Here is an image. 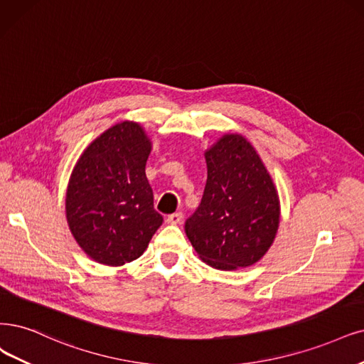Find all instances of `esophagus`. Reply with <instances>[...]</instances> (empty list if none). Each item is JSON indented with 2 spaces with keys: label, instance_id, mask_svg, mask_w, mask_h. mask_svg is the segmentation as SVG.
<instances>
[{
  "label": "esophagus",
  "instance_id": "1",
  "mask_svg": "<svg viewBox=\"0 0 364 364\" xmlns=\"http://www.w3.org/2000/svg\"><path fill=\"white\" fill-rule=\"evenodd\" d=\"M181 220H183V213H173V214H169V216L166 218V223H169V225H178V223H181Z\"/></svg>",
  "mask_w": 364,
  "mask_h": 364
}]
</instances>
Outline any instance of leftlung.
<instances>
[{"label": "left lung", "instance_id": "8db88e82", "mask_svg": "<svg viewBox=\"0 0 364 364\" xmlns=\"http://www.w3.org/2000/svg\"><path fill=\"white\" fill-rule=\"evenodd\" d=\"M207 184L184 230L199 258L232 272L258 262L273 245L280 203L276 186L252 144L228 133L205 151Z\"/></svg>", "mask_w": 364, "mask_h": 364}]
</instances>
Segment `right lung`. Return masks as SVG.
<instances>
[{"label": "right lung", "mask_w": 364, "mask_h": 364, "mask_svg": "<svg viewBox=\"0 0 364 364\" xmlns=\"http://www.w3.org/2000/svg\"><path fill=\"white\" fill-rule=\"evenodd\" d=\"M151 141L123 121L80 154L65 192V218L76 243L99 264L119 267L145 252L164 222L154 210L145 165Z\"/></svg>", "instance_id": "1"}]
</instances>
